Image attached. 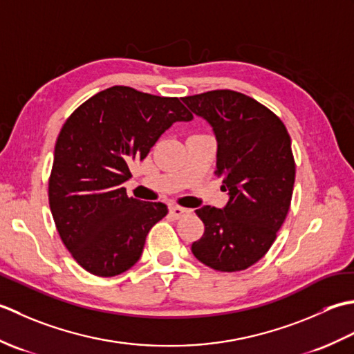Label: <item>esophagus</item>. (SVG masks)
Returning a JSON list of instances; mask_svg holds the SVG:
<instances>
[{"mask_svg":"<svg viewBox=\"0 0 354 354\" xmlns=\"http://www.w3.org/2000/svg\"><path fill=\"white\" fill-rule=\"evenodd\" d=\"M190 209L189 208H184V207H179V205H170V214L173 217H176V219H179V217H183L185 214H189Z\"/></svg>","mask_w":354,"mask_h":354,"instance_id":"obj_1","label":"esophagus"}]
</instances>
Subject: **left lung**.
<instances>
[{
  "mask_svg": "<svg viewBox=\"0 0 354 354\" xmlns=\"http://www.w3.org/2000/svg\"><path fill=\"white\" fill-rule=\"evenodd\" d=\"M183 102L212 124L216 175L230 194L222 209H196L205 231L192 252L221 272L248 269L269 251L289 212L295 161L288 129L272 111L231 89L183 97Z\"/></svg>",
  "mask_w": 354,
  "mask_h": 354,
  "instance_id": "8db88e82",
  "label": "left lung"
}]
</instances>
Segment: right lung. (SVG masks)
<instances>
[{
    "instance_id": "1",
    "label": "right lung",
    "mask_w": 354,
    "mask_h": 354,
    "mask_svg": "<svg viewBox=\"0 0 354 354\" xmlns=\"http://www.w3.org/2000/svg\"><path fill=\"white\" fill-rule=\"evenodd\" d=\"M193 114L178 97L129 86L97 93L66 118L55 146L48 202L73 259L99 277L131 269L146 236L167 214L162 202L129 198L123 183L175 122Z\"/></svg>"
}]
</instances>
